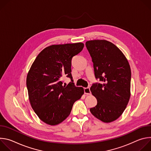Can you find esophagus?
Instances as JSON below:
<instances>
[{
  "instance_id": "34e87169",
  "label": "esophagus",
  "mask_w": 151,
  "mask_h": 151,
  "mask_svg": "<svg viewBox=\"0 0 151 151\" xmlns=\"http://www.w3.org/2000/svg\"><path fill=\"white\" fill-rule=\"evenodd\" d=\"M84 93L86 94H91V91L89 87L84 88Z\"/></svg>"
}]
</instances>
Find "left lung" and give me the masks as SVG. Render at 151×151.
<instances>
[{
    "mask_svg": "<svg viewBox=\"0 0 151 151\" xmlns=\"http://www.w3.org/2000/svg\"><path fill=\"white\" fill-rule=\"evenodd\" d=\"M93 63L96 79L103 83L92 85L90 91L97 100L91 113L104 122L117 119L124 112L130 97L131 69L122 51L106 40L85 43Z\"/></svg>",
    "mask_w": 151,
    "mask_h": 151,
    "instance_id": "1",
    "label": "left lung"
}]
</instances>
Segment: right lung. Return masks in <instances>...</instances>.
Listing matches in <instances>:
<instances>
[{"label":"right lung","instance_id":"obj_1","mask_svg":"<svg viewBox=\"0 0 151 151\" xmlns=\"http://www.w3.org/2000/svg\"><path fill=\"white\" fill-rule=\"evenodd\" d=\"M83 43L52 45L37 56L26 79L29 99L32 109L39 119L55 125L70 115L74 103L83 94V88L72 82V58L83 49ZM72 82L63 84V76Z\"/></svg>","mask_w":151,"mask_h":151}]
</instances>
